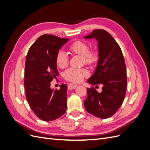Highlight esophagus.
<instances>
[{"instance_id":"obj_1","label":"esophagus","mask_w":150,"mask_h":150,"mask_svg":"<svg viewBox=\"0 0 150 150\" xmlns=\"http://www.w3.org/2000/svg\"><path fill=\"white\" fill-rule=\"evenodd\" d=\"M76 84H69V85H68V89L71 90V89H74L76 87H77Z\"/></svg>"}]
</instances>
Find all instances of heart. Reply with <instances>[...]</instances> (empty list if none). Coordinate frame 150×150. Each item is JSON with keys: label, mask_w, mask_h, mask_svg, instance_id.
<instances>
[{"label": "heart", "mask_w": 150, "mask_h": 150, "mask_svg": "<svg viewBox=\"0 0 150 150\" xmlns=\"http://www.w3.org/2000/svg\"><path fill=\"white\" fill-rule=\"evenodd\" d=\"M69 51L73 54L81 56L83 58V62L87 65H94L98 62L99 54L95 49L89 50V45L81 40H76L72 42L69 47ZM57 66L63 69L69 63V58L67 54L62 51H58L56 56ZM88 76V72L85 69H74L69 68L63 74L65 79L72 83H79L84 78Z\"/></svg>", "instance_id": "heart-1"}]
</instances>
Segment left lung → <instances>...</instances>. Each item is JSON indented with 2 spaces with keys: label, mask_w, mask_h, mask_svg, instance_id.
I'll use <instances>...</instances> for the list:
<instances>
[{
  "label": "left lung",
  "mask_w": 150,
  "mask_h": 150,
  "mask_svg": "<svg viewBox=\"0 0 150 150\" xmlns=\"http://www.w3.org/2000/svg\"><path fill=\"white\" fill-rule=\"evenodd\" d=\"M84 38L97 40L99 54L96 69L87 82L103 86L101 93L93 87L87 88L84 107L92 115L106 119L118 110L126 95L127 75L123 54L118 44L105 30L95 29Z\"/></svg>",
  "instance_id": "obj_1"
}]
</instances>
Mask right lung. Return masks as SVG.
<instances>
[{"label": "right lung", "mask_w": 150, "mask_h": 150, "mask_svg": "<svg viewBox=\"0 0 150 150\" xmlns=\"http://www.w3.org/2000/svg\"><path fill=\"white\" fill-rule=\"evenodd\" d=\"M69 39L44 34L29 48L24 72L25 96L31 110L39 119L51 121L60 117L67 108V85L60 89L51 88V82L59 75L56 56Z\"/></svg>", "instance_id": "1"}]
</instances>
